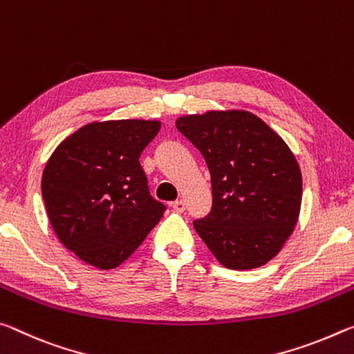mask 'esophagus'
I'll return each mask as SVG.
<instances>
[{
  "label": "esophagus",
  "instance_id": "esophagus-1",
  "mask_svg": "<svg viewBox=\"0 0 354 354\" xmlns=\"http://www.w3.org/2000/svg\"><path fill=\"white\" fill-rule=\"evenodd\" d=\"M172 207H174V210L176 212H178V213H183L185 212V208H187V204H185V201H176V202H172Z\"/></svg>",
  "mask_w": 354,
  "mask_h": 354
}]
</instances>
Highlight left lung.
I'll return each instance as SVG.
<instances>
[{"label": "left lung", "mask_w": 354, "mask_h": 354, "mask_svg": "<svg viewBox=\"0 0 354 354\" xmlns=\"http://www.w3.org/2000/svg\"><path fill=\"white\" fill-rule=\"evenodd\" d=\"M176 125L212 177V210L193 221L196 232L225 268L270 262L299 216L303 178L292 150L248 111L183 115Z\"/></svg>", "instance_id": "1"}]
</instances>
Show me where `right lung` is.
Listing matches in <instances>:
<instances>
[{"label": "right lung", "instance_id": "1", "mask_svg": "<svg viewBox=\"0 0 354 354\" xmlns=\"http://www.w3.org/2000/svg\"><path fill=\"white\" fill-rule=\"evenodd\" d=\"M160 131L156 120H106L81 127L59 144L42 176L55 234L100 270L129 259L166 210L150 194L139 156Z\"/></svg>", "mask_w": 354, "mask_h": 354}]
</instances>
